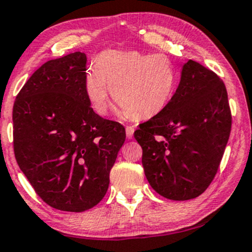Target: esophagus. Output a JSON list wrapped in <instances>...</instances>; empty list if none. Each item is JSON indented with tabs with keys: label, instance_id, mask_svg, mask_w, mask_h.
<instances>
[{
	"label": "esophagus",
	"instance_id": "obj_1",
	"mask_svg": "<svg viewBox=\"0 0 252 252\" xmlns=\"http://www.w3.org/2000/svg\"><path fill=\"white\" fill-rule=\"evenodd\" d=\"M133 132H134L133 126H126V135L128 139H131V138L133 137Z\"/></svg>",
	"mask_w": 252,
	"mask_h": 252
}]
</instances>
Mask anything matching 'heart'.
<instances>
[{
	"mask_svg": "<svg viewBox=\"0 0 252 252\" xmlns=\"http://www.w3.org/2000/svg\"><path fill=\"white\" fill-rule=\"evenodd\" d=\"M176 86V70L168 56L137 51H104L84 77L87 97L100 115L108 112L111 89L119 114L154 118L170 103Z\"/></svg>",
	"mask_w": 252,
	"mask_h": 252,
	"instance_id": "heart-1",
	"label": "heart"
}]
</instances>
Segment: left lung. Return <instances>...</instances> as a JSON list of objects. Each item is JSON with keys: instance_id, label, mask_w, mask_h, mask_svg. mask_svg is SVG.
I'll return each mask as SVG.
<instances>
[{"instance_id": "left-lung-1", "label": "left lung", "mask_w": 252, "mask_h": 252, "mask_svg": "<svg viewBox=\"0 0 252 252\" xmlns=\"http://www.w3.org/2000/svg\"><path fill=\"white\" fill-rule=\"evenodd\" d=\"M231 125L224 82L212 70L188 61L168 107L134 132L150 186L175 201L201 195L216 176Z\"/></svg>"}]
</instances>
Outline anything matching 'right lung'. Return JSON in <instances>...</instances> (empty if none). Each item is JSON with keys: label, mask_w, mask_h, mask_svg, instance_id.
Returning <instances> with one entry per match:
<instances>
[{"label": "right lung", "mask_w": 252, "mask_h": 252, "mask_svg": "<svg viewBox=\"0 0 252 252\" xmlns=\"http://www.w3.org/2000/svg\"><path fill=\"white\" fill-rule=\"evenodd\" d=\"M87 56L42 64L16 96L14 154L35 193L59 211L83 212L107 193L125 127L93 111L84 90Z\"/></svg>", "instance_id": "obj_1"}]
</instances>
